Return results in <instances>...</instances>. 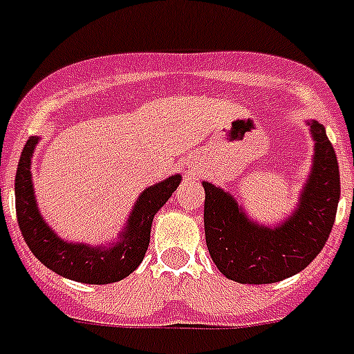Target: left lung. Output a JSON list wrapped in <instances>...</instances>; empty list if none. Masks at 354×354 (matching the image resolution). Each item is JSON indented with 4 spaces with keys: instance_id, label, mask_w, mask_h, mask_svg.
Here are the masks:
<instances>
[{
    "instance_id": "8db88e82",
    "label": "left lung",
    "mask_w": 354,
    "mask_h": 354,
    "mask_svg": "<svg viewBox=\"0 0 354 354\" xmlns=\"http://www.w3.org/2000/svg\"><path fill=\"white\" fill-rule=\"evenodd\" d=\"M308 126L315 140L313 167L297 209L279 227L257 225L228 192L203 182L207 248L230 281L279 283L304 270L328 241L340 200V172L322 124L311 120Z\"/></svg>"
}]
</instances>
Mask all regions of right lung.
I'll return each instance as SVG.
<instances>
[{
	"mask_svg": "<svg viewBox=\"0 0 354 354\" xmlns=\"http://www.w3.org/2000/svg\"><path fill=\"white\" fill-rule=\"evenodd\" d=\"M39 138L26 140L16 172V214L19 230L32 254L41 263L62 277L84 284H109L122 281L138 268L151 239L154 214L176 191L182 182L180 174L147 187L136 200L126 228L118 234V241L109 246H90L68 243L44 223L37 209L32 187V154Z\"/></svg>",
	"mask_w": 354,
	"mask_h": 354,
	"instance_id": "1",
	"label": "right lung"
}]
</instances>
